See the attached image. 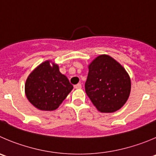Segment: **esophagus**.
Instances as JSON below:
<instances>
[{"label":"esophagus","mask_w":156,"mask_h":156,"mask_svg":"<svg viewBox=\"0 0 156 156\" xmlns=\"http://www.w3.org/2000/svg\"><path fill=\"white\" fill-rule=\"evenodd\" d=\"M74 87H75V89H80V88H81V84H75V86H74Z\"/></svg>","instance_id":"esophagus-1"}]
</instances>
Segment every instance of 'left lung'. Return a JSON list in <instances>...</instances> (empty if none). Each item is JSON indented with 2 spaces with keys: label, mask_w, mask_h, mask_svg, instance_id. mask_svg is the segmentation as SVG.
Wrapping results in <instances>:
<instances>
[{
  "label": "left lung",
  "mask_w": 156,
  "mask_h": 156,
  "mask_svg": "<svg viewBox=\"0 0 156 156\" xmlns=\"http://www.w3.org/2000/svg\"><path fill=\"white\" fill-rule=\"evenodd\" d=\"M85 91L101 113L120 110L128 100L131 81L124 68L114 58L101 55L88 66Z\"/></svg>",
  "instance_id": "obj_1"
}]
</instances>
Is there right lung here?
<instances>
[{
    "instance_id": "obj_1",
    "label": "right lung",
    "mask_w": 156,
    "mask_h": 156,
    "mask_svg": "<svg viewBox=\"0 0 156 156\" xmlns=\"http://www.w3.org/2000/svg\"><path fill=\"white\" fill-rule=\"evenodd\" d=\"M48 60L36 68L27 78L25 93L28 101L40 110H54L59 107L73 86L58 66Z\"/></svg>"
}]
</instances>
